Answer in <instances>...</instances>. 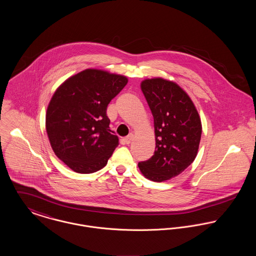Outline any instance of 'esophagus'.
Segmentation results:
<instances>
[{
	"mask_svg": "<svg viewBox=\"0 0 256 256\" xmlns=\"http://www.w3.org/2000/svg\"><path fill=\"white\" fill-rule=\"evenodd\" d=\"M124 142H126V144H130V143L134 140V134H130V136H128L126 138H124Z\"/></svg>",
	"mask_w": 256,
	"mask_h": 256,
	"instance_id": "esophagus-1",
	"label": "esophagus"
}]
</instances>
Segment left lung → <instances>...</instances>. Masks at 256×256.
Returning <instances> with one entry per match:
<instances>
[{
    "instance_id": "8db88e82",
    "label": "left lung",
    "mask_w": 256,
    "mask_h": 256,
    "mask_svg": "<svg viewBox=\"0 0 256 256\" xmlns=\"http://www.w3.org/2000/svg\"><path fill=\"white\" fill-rule=\"evenodd\" d=\"M142 92L154 118L156 149L147 160L138 162L143 176L156 182L180 174L197 156L202 124L188 94L166 80H145Z\"/></svg>"
}]
</instances>
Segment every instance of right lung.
I'll return each instance as SVG.
<instances>
[{
  "label": "right lung",
  "instance_id": "right-lung-1",
  "mask_svg": "<svg viewBox=\"0 0 256 256\" xmlns=\"http://www.w3.org/2000/svg\"><path fill=\"white\" fill-rule=\"evenodd\" d=\"M128 79L88 69L66 80L54 92L46 128L56 155L79 174L104 168L118 145L111 134L107 107L126 86Z\"/></svg>",
  "mask_w": 256,
  "mask_h": 256
}]
</instances>
